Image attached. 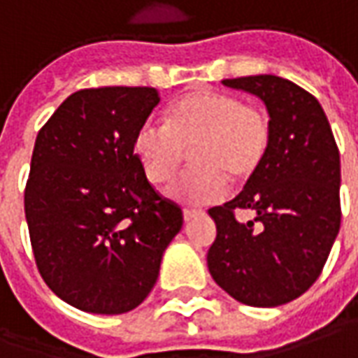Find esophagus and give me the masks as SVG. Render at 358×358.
I'll return each mask as SVG.
<instances>
[{
    "label": "esophagus",
    "mask_w": 358,
    "mask_h": 358,
    "mask_svg": "<svg viewBox=\"0 0 358 358\" xmlns=\"http://www.w3.org/2000/svg\"><path fill=\"white\" fill-rule=\"evenodd\" d=\"M184 223H189V221H194V220H198L199 215H201V211L198 210H184Z\"/></svg>",
    "instance_id": "esophagus-1"
}]
</instances>
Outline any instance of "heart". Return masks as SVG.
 Returning <instances> with one entry per match:
<instances>
[{
  "mask_svg": "<svg viewBox=\"0 0 358 358\" xmlns=\"http://www.w3.org/2000/svg\"><path fill=\"white\" fill-rule=\"evenodd\" d=\"M271 145V121L262 109L221 92H198L178 99L169 123L145 121L133 150L152 184L178 170L186 150L194 166L169 186V196L186 206H208L227 192V180H247L261 169Z\"/></svg>",
  "mask_w": 358,
  "mask_h": 358,
  "instance_id": "obj_1",
  "label": "heart"
}]
</instances>
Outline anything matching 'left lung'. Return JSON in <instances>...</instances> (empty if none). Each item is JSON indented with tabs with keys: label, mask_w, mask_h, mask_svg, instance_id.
Listing matches in <instances>:
<instances>
[{
	"label": "left lung",
	"mask_w": 358,
	"mask_h": 358,
	"mask_svg": "<svg viewBox=\"0 0 358 358\" xmlns=\"http://www.w3.org/2000/svg\"><path fill=\"white\" fill-rule=\"evenodd\" d=\"M261 99L271 145L235 199L211 208L217 237L208 250L213 280L241 303L276 308L317 280L341 227V160L320 101L274 74L223 80ZM235 209L257 217L239 224Z\"/></svg>",
	"instance_id": "left-lung-1"
}]
</instances>
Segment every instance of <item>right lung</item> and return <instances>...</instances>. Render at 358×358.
I'll use <instances>...</instances> for the list:
<instances>
[{
    "label": "right lung",
    "instance_id": "1",
    "mask_svg": "<svg viewBox=\"0 0 358 358\" xmlns=\"http://www.w3.org/2000/svg\"><path fill=\"white\" fill-rule=\"evenodd\" d=\"M155 87H94L66 97L38 131L25 188L36 268L87 313L135 310L157 284L182 210L148 184L133 138Z\"/></svg>",
    "mask_w": 358,
    "mask_h": 358
}]
</instances>
